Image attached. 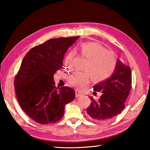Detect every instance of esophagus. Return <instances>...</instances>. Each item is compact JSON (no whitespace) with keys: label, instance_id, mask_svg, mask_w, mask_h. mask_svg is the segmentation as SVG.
<instances>
[{"label":"esophagus","instance_id":"esophagus-1","mask_svg":"<svg viewBox=\"0 0 150 150\" xmlns=\"http://www.w3.org/2000/svg\"><path fill=\"white\" fill-rule=\"evenodd\" d=\"M82 93H81V92L79 91V90H75V95H76V97H78L79 96H81V95H82Z\"/></svg>","mask_w":150,"mask_h":150}]
</instances>
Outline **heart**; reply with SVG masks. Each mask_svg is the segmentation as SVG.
<instances>
[{
  "label": "heart",
  "instance_id": "b5f03b06",
  "mask_svg": "<svg viewBox=\"0 0 150 150\" xmlns=\"http://www.w3.org/2000/svg\"><path fill=\"white\" fill-rule=\"evenodd\" d=\"M79 53L86 59L82 72H75L68 78L69 84L77 89L84 88L90 82V76L95 82L106 80L115 71L117 65L116 55L113 51L106 50L95 42H84L77 46ZM73 58L69 53L65 59V65L69 67Z\"/></svg>",
  "mask_w": 150,
  "mask_h": 150
}]
</instances>
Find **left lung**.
Masks as SVG:
<instances>
[{"mask_svg":"<svg viewBox=\"0 0 150 150\" xmlns=\"http://www.w3.org/2000/svg\"><path fill=\"white\" fill-rule=\"evenodd\" d=\"M132 71L129 66L118 60L111 77L93 86V95L101 92L98 99L90 97L91 104L86 112L89 118L96 122H105L121 113L132 88Z\"/></svg>","mask_w":150,"mask_h":150,"instance_id":"left-lung-1","label":"left lung"}]
</instances>
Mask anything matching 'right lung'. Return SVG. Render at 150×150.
<instances>
[{"label":"right lung","mask_w":150,"mask_h":150,"mask_svg":"<svg viewBox=\"0 0 150 150\" xmlns=\"http://www.w3.org/2000/svg\"><path fill=\"white\" fill-rule=\"evenodd\" d=\"M79 37L50 39L31 48L22 60L14 81L16 96L22 110L38 123L57 122L64 115L65 105L74 99L73 89L64 86L58 90L53 75Z\"/></svg>","instance_id":"right-lung-1"}]
</instances>
